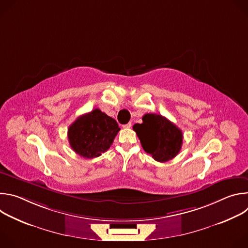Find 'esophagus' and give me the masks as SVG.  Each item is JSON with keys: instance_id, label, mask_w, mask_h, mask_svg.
<instances>
[{"instance_id": "1", "label": "esophagus", "mask_w": 248, "mask_h": 248, "mask_svg": "<svg viewBox=\"0 0 248 248\" xmlns=\"http://www.w3.org/2000/svg\"><path fill=\"white\" fill-rule=\"evenodd\" d=\"M123 127H124V128H130V127H131V123H128V124H124Z\"/></svg>"}]
</instances>
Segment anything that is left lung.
<instances>
[{"label": "left lung", "mask_w": 248, "mask_h": 248, "mask_svg": "<svg viewBox=\"0 0 248 248\" xmlns=\"http://www.w3.org/2000/svg\"><path fill=\"white\" fill-rule=\"evenodd\" d=\"M142 121V124L133 125V130L146 153L161 163L167 162L179 154L184 136L178 126L157 114H145Z\"/></svg>", "instance_id": "8db88e82"}]
</instances>
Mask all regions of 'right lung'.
Instances as JSON below:
<instances>
[{"mask_svg":"<svg viewBox=\"0 0 248 248\" xmlns=\"http://www.w3.org/2000/svg\"><path fill=\"white\" fill-rule=\"evenodd\" d=\"M120 130L111 117L94 109L78 117L67 130L69 145L81 157L92 159L107 151Z\"/></svg>","mask_w":248,"mask_h":248,"instance_id":"obj_1","label":"right lung"}]
</instances>
